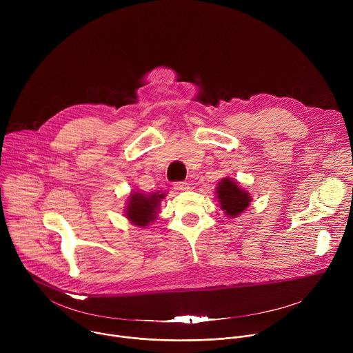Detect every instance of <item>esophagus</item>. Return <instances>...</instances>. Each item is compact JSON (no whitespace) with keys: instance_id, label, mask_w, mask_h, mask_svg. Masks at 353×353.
Wrapping results in <instances>:
<instances>
[{"instance_id":"esophagus-1","label":"esophagus","mask_w":353,"mask_h":353,"mask_svg":"<svg viewBox=\"0 0 353 353\" xmlns=\"http://www.w3.org/2000/svg\"><path fill=\"white\" fill-rule=\"evenodd\" d=\"M173 188H174L176 191H187V190L190 188V185H188V183H185V181H177V183H174Z\"/></svg>"}]
</instances>
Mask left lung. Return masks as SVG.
I'll use <instances>...</instances> for the list:
<instances>
[{
    "label": "left lung",
    "mask_w": 353,
    "mask_h": 353,
    "mask_svg": "<svg viewBox=\"0 0 353 353\" xmlns=\"http://www.w3.org/2000/svg\"><path fill=\"white\" fill-rule=\"evenodd\" d=\"M216 198L228 218H237L251 203V194L232 177H223L216 185Z\"/></svg>",
    "instance_id": "left-lung-1"
}]
</instances>
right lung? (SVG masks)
Instances as JSON below:
<instances>
[{"label": "right lung", "instance_id": "right-lung-1", "mask_svg": "<svg viewBox=\"0 0 353 353\" xmlns=\"http://www.w3.org/2000/svg\"><path fill=\"white\" fill-rule=\"evenodd\" d=\"M166 198V192L154 191L143 192L141 190L131 191L127 198L125 218L138 228H146L157 221L161 203Z\"/></svg>", "mask_w": 353, "mask_h": 353}]
</instances>
